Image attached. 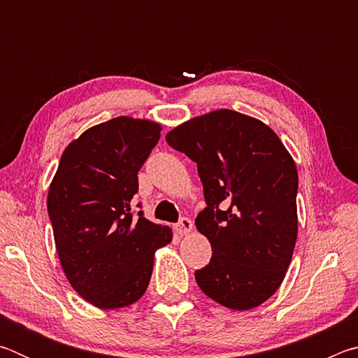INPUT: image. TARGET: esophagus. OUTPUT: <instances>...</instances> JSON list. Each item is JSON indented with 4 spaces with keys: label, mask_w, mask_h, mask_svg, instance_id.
<instances>
[{
    "label": "esophagus",
    "mask_w": 358,
    "mask_h": 358,
    "mask_svg": "<svg viewBox=\"0 0 358 358\" xmlns=\"http://www.w3.org/2000/svg\"><path fill=\"white\" fill-rule=\"evenodd\" d=\"M175 230L178 235H187L192 230V221L189 217H181L178 224H175Z\"/></svg>",
    "instance_id": "34e87169"
}]
</instances>
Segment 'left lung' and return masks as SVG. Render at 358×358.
I'll list each match as a JSON object with an SVG mask.
<instances>
[{"label": "left lung", "mask_w": 358, "mask_h": 358, "mask_svg": "<svg viewBox=\"0 0 358 358\" xmlns=\"http://www.w3.org/2000/svg\"><path fill=\"white\" fill-rule=\"evenodd\" d=\"M166 141L196 162L203 185L196 227L213 256L196 271L199 287L229 310L262 305L281 286L296 241L292 156L262 121L229 108L185 121Z\"/></svg>", "instance_id": "1"}]
</instances>
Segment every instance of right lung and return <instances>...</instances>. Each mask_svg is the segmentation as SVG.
<instances>
[{
	"label": "right lung",
	"mask_w": 358,
	"mask_h": 358,
	"mask_svg": "<svg viewBox=\"0 0 358 358\" xmlns=\"http://www.w3.org/2000/svg\"><path fill=\"white\" fill-rule=\"evenodd\" d=\"M161 124L117 117L96 124L63 151L47 196L59 262L71 286L101 310L129 306L145 294L155 252L172 229L131 201L137 173L161 137Z\"/></svg>",
	"instance_id": "1"
}]
</instances>
